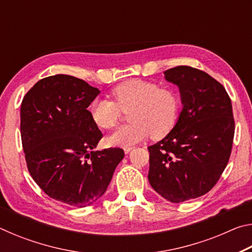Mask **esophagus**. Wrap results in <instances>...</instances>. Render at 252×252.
I'll return each mask as SVG.
<instances>
[{"label":"esophagus","instance_id":"1","mask_svg":"<svg viewBox=\"0 0 252 252\" xmlns=\"http://www.w3.org/2000/svg\"><path fill=\"white\" fill-rule=\"evenodd\" d=\"M132 149H133V148H132V147H129V148H125V153H126V155H127V153H129V152L132 150Z\"/></svg>","mask_w":252,"mask_h":252}]
</instances>
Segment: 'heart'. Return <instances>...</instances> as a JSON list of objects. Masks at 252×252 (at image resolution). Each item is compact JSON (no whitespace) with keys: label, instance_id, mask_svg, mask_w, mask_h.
<instances>
[{"label":"heart","instance_id":"obj_1","mask_svg":"<svg viewBox=\"0 0 252 252\" xmlns=\"http://www.w3.org/2000/svg\"><path fill=\"white\" fill-rule=\"evenodd\" d=\"M114 101L95 97L91 102L92 120L97 126L110 130L119 123L121 111H129L131 123L108 136L111 146L129 148L151 134L161 139L171 131L179 119L181 100L178 93L169 88L142 79L125 81L111 91Z\"/></svg>","mask_w":252,"mask_h":252}]
</instances>
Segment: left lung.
I'll use <instances>...</instances> for the list:
<instances>
[{"label": "left lung", "instance_id": "left-lung-1", "mask_svg": "<svg viewBox=\"0 0 252 252\" xmlns=\"http://www.w3.org/2000/svg\"><path fill=\"white\" fill-rule=\"evenodd\" d=\"M179 87L182 110L173 129L148 148L151 187L168 201L180 203L209 192L231 153L234 119L223 85L194 67L164 71Z\"/></svg>", "mask_w": 252, "mask_h": 252}]
</instances>
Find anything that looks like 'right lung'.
I'll return each mask as SVG.
<instances>
[{"label": "right lung", "instance_id": "add662e5", "mask_svg": "<svg viewBox=\"0 0 252 252\" xmlns=\"http://www.w3.org/2000/svg\"><path fill=\"white\" fill-rule=\"evenodd\" d=\"M100 90L66 74L40 80L21 104V138L29 172L49 197L91 206L104 194L120 148L94 151L102 138L88 106Z\"/></svg>", "mask_w": 252, "mask_h": 252}]
</instances>
